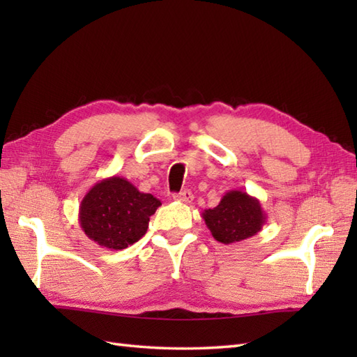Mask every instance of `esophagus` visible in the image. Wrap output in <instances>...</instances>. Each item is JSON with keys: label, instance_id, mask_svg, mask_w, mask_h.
<instances>
[{"label": "esophagus", "instance_id": "1", "mask_svg": "<svg viewBox=\"0 0 357 357\" xmlns=\"http://www.w3.org/2000/svg\"><path fill=\"white\" fill-rule=\"evenodd\" d=\"M173 199L174 201H179V202H184V204H190L193 201V193L184 190V192H179L176 195H173Z\"/></svg>", "mask_w": 357, "mask_h": 357}]
</instances>
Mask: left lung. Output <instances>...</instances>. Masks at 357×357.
<instances>
[{"label": "left lung", "instance_id": "obj_1", "mask_svg": "<svg viewBox=\"0 0 357 357\" xmlns=\"http://www.w3.org/2000/svg\"><path fill=\"white\" fill-rule=\"evenodd\" d=\"M202 219L218 242L233 244L255 236L267 222L261 202L245 192H227L215 208L204 210Z\"/></svg>", "mask_w": 357, "mask_h": 357}]
</instances>
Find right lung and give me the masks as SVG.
<instances>
[{"mask_svg":"<svg viewBox=\"0 0 357 357\" xmlns=\"http://www.w3.org/2000/svg\"><path fill=\"white\" fill-rule=\"evenodd\" d=\"M161 206L153 195L142 193L121 176L105 178L79 204V225L89 239L109 250L138 242L149 229L150 216Z\"/></svg>","mask_w":357,"mask_h":357,"instance_id":"obj_1","label":"right lung"}]
</instances>
